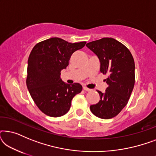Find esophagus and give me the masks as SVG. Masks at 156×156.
<instances>
[{"label":"esophagus","instance_id":"34e87169","mask_svg":"<svg viewBox=\"0 0 156 156\" xmlns=\"http://www.w3.org/2000/svg\"><path fill=\"white\" fill-rule=\"evenodd\" d=\"M83 89H84V91H91V89L87 88V87H83Z\"/></svg>","mask_w":156,"mask_h":156}]
</instances>
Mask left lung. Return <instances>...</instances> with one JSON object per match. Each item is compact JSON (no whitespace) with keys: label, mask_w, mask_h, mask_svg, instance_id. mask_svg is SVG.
<instances>
[{"label":"left lung","mask_w":156,"mask_h":156,"mask_svg":"<svg viewBox=\"0 0 156 156\" xmlns=\"http://www.w3.org/2000/svg\"><path fill=\"white\" fill-rule=\"evenodd\" d=\"M86 46L99 59L101 73L108 74L104 80L108 87L104 93L97 91L101 99L90 106V110L100 119H112L125 107L133 91L135 84L133 57L126 47L112 37L90 42Z\"/></svg>","instance_id":"left-lung-1"}]
</instances>
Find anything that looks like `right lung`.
<instances>
[{"label": "right lung", "instance_id": "right-lung-1", "mask_svg": "<svg viewBox=\"0 0 156 156\" xmlns=\"http://www.w3.org/2000/svg\"><path fill=\"white\" fill-rule=\"evenodd\" d=\"M86 42L71 43L59 37L38 42L27 61L26 84L39 109L51 117H59L69 112L72 100L82 90L79 83L69 84L60 78L75 51L84 48Z\"/></svg>", "mask_w": 156, "mask_h": 156}]
</instances>
